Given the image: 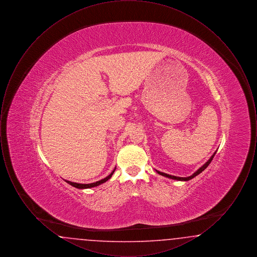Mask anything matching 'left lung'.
Masks as SVG:
<instances>
[{"mask_svg": "<svg viewBox=\"0 0 257 257\" xmlns=\"http://www.w3.org/2000/svg\"><path fill=\"white\" fill-rule=\"evenodd\" d=\"M215 154H216V152L212 155V157L210 158V159L208 160L207 162L201 167V168H199L197 171L193 174V175H191V176H189V177H178V176H173V175H170V174H167V173H164V172H161V171H157L158 173H159L160 175H163V176H166V177H169V178H171V179H175V180H180V181H188V180H190V179H192V178H194V177H196V175H198L200 172H202V171H204L206 168H207L208 166H209V164L211 163V161L213 160L214 158V156H215Z\"/></svg>", "mask_w": 257, "mask_h": 257, "instance_id": "8db88e82", "label": "left lung"}]
</instances>
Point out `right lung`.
<instances>
[{
  "label": "right lung",
  "mask_w": 257,
  "mask_h": 257,
  "mask_svg": "<svg viewBox=\"0 0 257 257\" xmlns=\"http://www.w3.org/2000/svg\"><path fill=\"white\" fill-rule=\"evenodd\" d=\"M115 171V169L113 170V171L110 172V175H108L107 177H105L104 179H102V180H99L97 182H94V183H90V184H80V183H75V182H71V181H66L67 183L70 184L71 186H73L75 188H78V189H88V188H92V187H96L98 185H100V184L105 183L107 180H109L110 177H111V175L113 174V172Z\"/></svg>",
  "instance_id": "obj_1"
}]
</instances>
